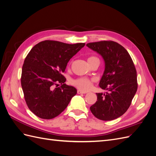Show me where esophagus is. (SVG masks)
Returning <instances> with one entry per match:
<instances>
[{
  "instance_id": "1",
  "label": "esophagus",
  "mask_w": 156,
  "mask_h": 156,
  "mask_svg": "<svg viewBox=\"0 0 156 156\" xmlns=\"http://www.w3.org/2000/svg\"><path fill=\"white\" fill-rule=\"evenodd\" d=\"M77 93L78 94H87V92H84V91H82V90H78Z\"/></svg>"
}]
</instances>
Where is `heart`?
<instances>
[{"label": "heart", "instance_id": "b5f03b06", "mask_svg": "<svg viewBox=\"0 0 156 156\" xmlns=\"http://www.w3.org/2000/svg\"><path fill=\"white\" fill-rule=\"evenodd\" d=\"M98 60L99 59L96 57V56H89L87 59L88 63H90L93 62V61ZM93 82L94 81L92 79H90L86 77H79L75 79H72V81H71V83H72L73 85L84 91H87L90 89L92 88Z\"/></svg>", "mask_w": 156, "mask_h": 156}]
</instances>
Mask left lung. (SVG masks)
<instances>
[{"label":"left lung","mask_w":156,"mask_h":156,"mask_svg":"<svg viewBox=\"0 0 156 156\" xmlns=\"http://www.w3.org/2000/svg\"><path fill=\"white\" fill-rule=\"evenodd\" d=\"M87 46L104 60L105 71L99 86L108 90L104 94L97 93L98 101L90 108L98 119L115 120L128 109L137 90L135 65L128 52L115 41L92 42Z\"/></svg>","instance_id":"left-lung-1"}]
</instances>
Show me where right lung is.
<instances>
[{
  "label": "right lung",
  "mask_w": 156,
  "mask_h": 156,
  "mask_svg": "<svg viewBox=\"0 0 156 156\" xmlns=\"http://www.w3.org/2000/svg\"><path fill=\"white\" fill-rule=\"evenodd\" d=\"M84 45L45 40L30 51L23 65L21 83L27 105L35 115L53 119L77 94L76 88L64 83L66 79L62 73L69 60Z\"/></svg>",
  "instance_id": "1"
}]
</instances>
